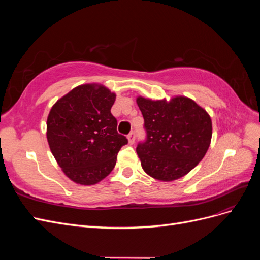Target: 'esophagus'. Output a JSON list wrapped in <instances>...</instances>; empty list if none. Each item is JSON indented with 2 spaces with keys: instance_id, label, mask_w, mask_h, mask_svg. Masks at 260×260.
I'll return each mask as SVG.
<instances>
[{
  "instance_id": "34e87169",
  "label": "esophagus",
  "mask_w": 260,
  "mask_h": 260,
  "mask_svg": "<svg viewBox=\"0 0 260 260\" xmlns=\"http://www.w3.org/2000/svg\"><path fill=\"white\" fill-rule=\"evenodd\" d=\"M128 141H129V144H133L136 141V133L135 132H131L128 135Z\"/></svg>"
}]
</instances>
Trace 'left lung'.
<instances>
[{
  "label": "left lung",
  "mask_w": 260,
  "mask_h": 260,
  "mask_svg": "<svg viewBox=\"0 0 260 260\" xmlns=\"http://www.w3.org/2000/svg\"><path fill=\"white\" fill-rule=\"evenodd\" d=\"M144 118L145 142L137 153L152 178L170 182L188 174L205 156L212 125L208 113L186 96L153 101L137 98Z\"/></svg>",
  "instance_id": "obj_1"
}]
</instances>
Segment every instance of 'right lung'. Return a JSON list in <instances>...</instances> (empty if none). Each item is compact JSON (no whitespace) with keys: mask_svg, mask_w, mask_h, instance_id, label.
<instances>
[{"mask_svg":"<svg viewBox=\"0 0 260 260\" xmlns=\"http://www.w3.org/2000/svg\"><path fill=\"white\" fill-rule=\"evenodd\" d=\"M116 94L99 83L76 86L55 103L46 121L51 152L74 182L93 185L114 169L117 154L128 143L117 132L111 108Z\"/></svg>","mask_w":260,"mask_h":260,"instance_id":"1","label":"right lung"}]
</instances>
